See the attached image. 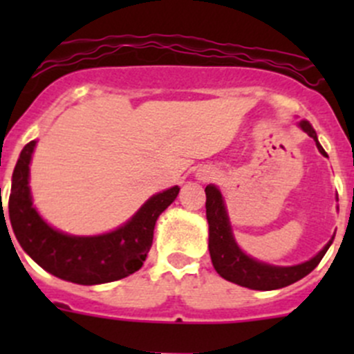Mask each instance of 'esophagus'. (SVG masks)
Instances as JSON below:
<instances>
[{"label":"esophagus","instance_id":"esophagus-1","mask_svg":"<svg viewBox=\"0 0 354 354\" xmlns=\"http://www.w3.org/2000/svg\"><path fill=\"white\" fill-rule=\"evenodd\" d=\"M197 178L202 181H209L210 178H214V169H210V167H200L197 171Z\"/></svg>","mask_w":354,"mask_h":354}]
</instances>
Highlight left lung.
I'll return each mask as SVG.
<instances>
[{"mask_svg": "<svg viewBox=\"0 0 354 354\" xmlns=\"http://www.w3.org/2000/svg\"><path fill=\"white\" fill-rule=\"evenodd\" d=\"M298 127L315 140L320 154L329 157L320 145L315 130L308 121H299ZM205 195V214L207 223H209V252L212 266L221 277H224L230 283L238 284V286L259 289V291L286 288L289 284L308 276L319 266L322 257L326 255V252L334 241L335 233L329 240V243L324 246L315 257H312L306 262L296 263V266H272V263L260 262V260L246 255L234 240L226 203H224V197L219 188L216 185H207Z\"/></svg>", "mask_w": 354, "mask_h": 354, "instance_id": "8db88e82", "label": "left lung"}]
</instances>
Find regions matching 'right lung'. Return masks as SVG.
<instances>
[{
    "instance_id": "add662e5",
    "label": "right lung",
    "mask_w": 354,
    "mask_h": 354,
    "mask_svg": "<svg viewBox=\"0 0 354 354\" xmlns=\"http://www.w3.org/2000/svg\"><path fill=\"white\" fill-rule=\"evenodd\" d=\"M37 142L20 152L8 200L13 233L24 252L53 276L75 284H104L137 272L154 238L156 221L180 194V187L152 195L130 219L109 233L75 236L49 226L32 202L30 160Z\"/></svg>"
}]
</instances>
